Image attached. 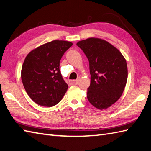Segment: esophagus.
Returning <instances> with one entry per match:
<instances>
[{"label": "esophagus", "mask_w": 151, "mask_h": 151, "mask_svg": "<svg viewBox=\"0 0 151 151\" xmlns=\"http://www.w3.org/2000/svg\"><path fill=\"white\" fill-rule=\"evenodd\" d=\"M78 83V80H71L69 81V84L70 85H76Z\"/></svg>", "instance_id": "34e87169"}]
</instances>
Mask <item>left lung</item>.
<instances>
[{"mask_svg": "<svg viewBox=\"0 0 151 151\" xmlns=\"http://www.w3.org/2000/svg\"><path fill=\"white\" fill-rule=\"evenodd\" d=\"M88 58L91 83L88 88L89 102L104 110L121 97L127 84L126 60L120 51L106 41L91 37L76 43Z\"/></svg>", "mask_w": 151, "mask_h": 151, "instance_id": "obj_1", "label": "left lung"}]
</instances>
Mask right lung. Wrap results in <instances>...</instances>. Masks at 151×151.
Instances as JSON below:
<instances>
[{
  "instance_id": "obj_1",
  "label": "right lung",
  "mask_w": 151,
  "mask_h": 151,
  "mask_svg": "<svg viewBox=\"0 0 151 151\" xmlns=\"http://www.w3.org/2000/svg\"><path fill=\"white\" fill-rule=\"evenodd\" d=\"M73 45L67 41L54 40L36 48L27 56L21 69L22 84L36 104L51 107L62 100L68 85L60 70V61Z\"/></svg>"
}]
</instances>
